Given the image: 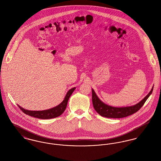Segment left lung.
Here are the masks:
<instances>
[{
	"label": "left lung",
	"instance_id": "obj_1",
	"mask_svg": "<svg viewBox=\"0 0 161 161\" xmlns=\"http://www.w3.org/2000/svg\"><path fill=\"white\" fill-rule=\"evenodd\" d=\"M153 87L149 93L143 100L138 103L137 104L130 107H112L104 104L98 98L93 89H92V103L95 110L102 116L110 118H124L138 112L144 104L146 100H147V98L151 95V93L153 92Z\"/></svg>",
	"mask_w": 161,
	"mask_h": 161
}]
</instances>
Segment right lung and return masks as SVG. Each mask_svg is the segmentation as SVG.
<instances>
[{"mask_svg":"<svg viewBox=\"0 0 161 161\" xmlns=\"http://www.w3.org/2000/svg\"><path fill=\"white\" fill-rule=\"evenodd\" d=\"M75 89V87H74L69 90L67 93L64 99L59 105H58L57 106L54 107V108L48 109V110H42V111H31V110H25L22 107L19 106V105H18V106L24 114L30 115L32 117H35V118H39V119H43L54 118L55 117L60 116L64 112V111L65 110L66 106H67V104H68V101L69 100V97H70L72 93L74 91Z\"/></svg>","mask_w":161,"mask_h":161,"instance_id":"right-lung-1","label":"right lung"}]
</instances>
